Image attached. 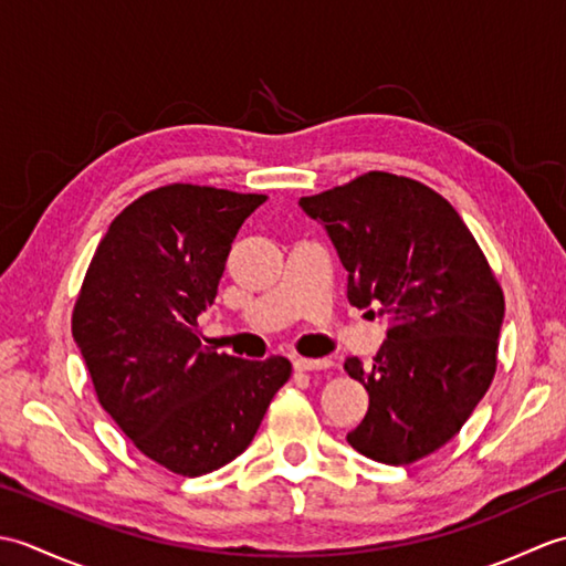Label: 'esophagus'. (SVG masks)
Returning a JSON list of instances; mask_svg holds the SVG:
<instances>
[{
	"label": "esophagus",
	"mask_w": 566,
	"mask_h": 566,
	"mask_svg": "<svg viewBox=\"0 0 566 566\" xmlns=\"http://www.w3.org/2000/svg\"><path fill=\"white\" fill-rule=\"evenodd\" d=\"M294 367L298 371H314V369H331L333 367V359L331 357H296L294 359Z\"/></svg>",
	"instance_id": "34e87169"
}]
</instances>
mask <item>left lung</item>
<instances>
[{"label": "left lung", "mask_w": 566, "mask_h": 566, "mask_svg": "<svg viewBox=\"0 0 566 566\" xmlns=\"http://www.w3.org/2000/svg\"><path fill=\"white\" fill-rule=\"evenodd\" d=\"M298 207L326 226L347 302L389 316L375 363L345 359L369 394L347 442L384 464L423 460L460 432L496 375L501 284L452 203L416 179L367 172Z\"/></svg>", "instance_id": "left-lung-1"}]
</instances>
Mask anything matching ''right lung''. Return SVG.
<instances>
[{"label":"right lung","instance_id":"obj_1","mask_svg":"<svg viewBox=\"0 0 566 566\" xmlns=\"http://www.w3.org/2000/svg\"><path fill=\"white\" fill-rule=\"evenodd\" d=\"M264 195L167 185L116 216L84 274L72 335L97 399L136 448L175 474L201 476L255 438L292 363L201 347L228 252Z\"/></svg>","mask_w":566,"mask_h":566}]
</instances>
